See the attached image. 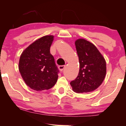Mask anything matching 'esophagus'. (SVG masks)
Masks as SVG:
<instances>
[{"label": "esophagus", "mask_w": 126, "mask_h": 126, "mask_svg": "<svg viewBox=\"0 0 126 126\" xmlns=\"http://www.w3.org/2000/svg\"><path fill=\"white\" fill-rule=\"evenodd\" d=\"M65 65H63V66H59V69L61 71H63V70L65 69Z\"/></svg>", "instance_id": "esophagus-1"}]
</instances>
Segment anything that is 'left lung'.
I'll return each instance as SVG.
<instances>
[{"label": "left lung", "instance_id": "left-lung-1", "mask_svg": "<svg viewBox=\"0 0 126 126\" xmlns=\"http://www.w3.org/2000/svg\"><path fill=\"white\" fill-rule=\"evenodd\" d=\"M75 44L80 69L77 78L70 85L78 93L93 92L102 84L106 77V60L96 46L85 39H78Z\"/></svg>", "mask_w": 126, "mask_h": 126}]
</instances>
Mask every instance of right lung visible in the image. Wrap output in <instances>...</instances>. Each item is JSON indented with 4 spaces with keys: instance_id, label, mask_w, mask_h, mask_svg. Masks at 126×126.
<instances>
[{
    "instance_id": "1",
    "label": "right lung",
    "mask_w": 126,
    "mask_h": 126,
    "mask_svg": "<svg viewBox=\"0 0 126 126\" xmlns=\"http://www.w3.org/2000/svg\"><path fill=\"white\" fill-rule=\"evenodd\" d=\"M54 36L48 35L38 39L20 55L19 70L27 85L36 91L48 90L55 85L58 72L50 53Z\"/></svg>"
}]
</instances>
